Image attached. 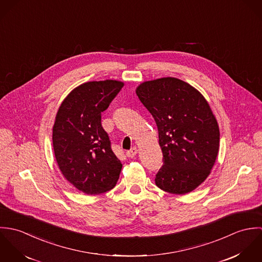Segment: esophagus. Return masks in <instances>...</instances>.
<instances>
[{
	"mask_svg": "<svg viewBox=\"0 0 262 262\" xmlns=\"http://www.w3.org/2000/svg\"><path fill=\"white\" fill-rule=\"evenodd\" d=\"M136 154H137V148H136V147H132L131 149L128 150V151L126 152V155H127V157H129V158H133Z\"/></svg>",
	"mask_w": 262,
	"mask_h": 262,
	"instance_id": "34e87169",
	"label": "esophagus"
}]
</instances>
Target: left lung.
<instances>
[{"label":"left lung","instance_id":"1","mask_svg":"<svg viewBox=\"0 0 262 262\" xmlns=\"http://www.w3.org/2000/svg\"><path fill=\"white\" fill-rule=\"evenodd\" d=\"M136 94L158 130L163 165L156 186L176 194L193 190L210 174L219 151V126L208 102L176 77L145 81Z\"/></svg>","mask_w":262,"mask_h":262}]
</instances>
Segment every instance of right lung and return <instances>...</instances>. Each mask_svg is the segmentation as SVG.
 <instances>
[{"instance_id":"add662e5","label":"right lung","mask_w":262,"mask_h":262,"mask_svg":"<svg viewBox=\"0 0 262 262\" xmlns=\"http://www.w3.org/2000/svg\"><path fill=\"white\" fill-rule=\"evenodd\" d=\"M107 79L80 84L64 99L52 132L53 149L64 178L86 194H100L116 186L122 163L114 154L102 113L123 88Z\"/></svg>"}]
</instances>
